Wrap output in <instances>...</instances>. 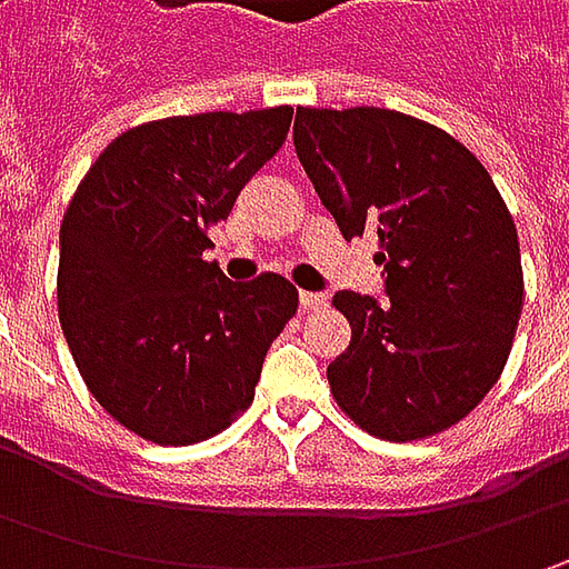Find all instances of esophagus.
<instances>
[{
	"instance_id": "34e87169",
	"label": "esophagus",
	"mask_w": 569,
	"mask_h": 569,
	"mask_svg": "<svg viewBox=\"0 0 569 569\" xmlns=\"http://www.w3.org/2000/svg\"><path fill=\"white\" fill-rule=\"evenodd\" d=\"M329 303V297L319 295V291H300V307L303 310H322Z\"/></svg>"
}]
</instances>
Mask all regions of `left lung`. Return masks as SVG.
I'll return each mask as SVG.
<instances>
[{
	"label": "left lung",
	"instance_id": "obj_1",
	"mask_svg": "<svg viewBox=\"0 0 569 569\" xmlns=\"http://www.w3.org/2000/svg\"><path fill=\"white\" fill-rule=\"evenodd\" d=\"M295 148L341 237L377 233L382 297L336 291L351 345L332 396L382 440L462 421L500 377L522 310L510 211L449 132L399 110L297 107Z\"/></svg>",
	"mask_w": 569,
	"mask_h": 569
}]
</instances>
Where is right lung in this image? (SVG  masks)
Listing matches in <instances>:
<instances>
[{"mask_svg":"<svg viewBox=\"0 0 569 569\" xmlns=\"http://www.w3.org/2000/svg\"><path fill=\"white\" fill-rule=\"evenodd\" d=\"M291 107L144 122L103 148L59 228V322L81 380L144 440L199 443L247 411L297 313L281 274L228 281L202 252L288 139Z\"/></svg>","mask_w":569,"mask_h":569,"instance_id":"add662e5","label":"right lung"}]
</instances>
